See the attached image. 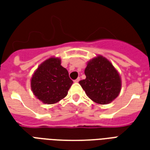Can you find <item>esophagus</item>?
I'll return each instance as SVG.
<instances>
[{
  "label": "esophagus",
  "mask_w": 150,
  "mask_h": 150,
  "mask_svg": "<svg viewBox=\"0 0 150 150\" xmlns=\"http://www.w3.org/2000/svg\"><path fill=\"white\" fill-rule=\"evenodd\" d=\"M79 80H80V79L78 78V79H76L74 82H75V83H78V82H79Z\"/></svg>",
  "instance_id": "34e87169"
}]
</instances>
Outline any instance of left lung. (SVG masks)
Returning a JSON list of instances; mask_svg holds the SVG:
<instances>
[{
	"mask_svg": "<svg viewBox=\"0 0 150 150\" xmlns=\"http://www.w3.org/2000/svg\"><path fill=\"white\" fill-rule=\"evenodd\" d=\"M86 79L79 82L95 103L107 104L119 96L121 78L112 63L102 55L89 60L84 71Z\"/></svg>",
	"mask_w": 150,
	"mask_h": 150,
	"instance_id": "left-lung-1",
	"label": "left lung"
}]
</instances>
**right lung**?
<instances>
[{"label":"right lung","instance_id":"right-lung-1","mask_svg":"<svg viewBox=\"0 0 150 150\" xmlns=\"http://www.w3.org/2000/svg\"><path fill=\"white\" fill-rule=\"evenodd\" d=\"M73 83L67 70L61 65V59L50 57L42 62L30 80L31 90L43 104L58 103L67 96Z\"/></svg>","mask_w":150,"mask_h":150}]
</instances>
